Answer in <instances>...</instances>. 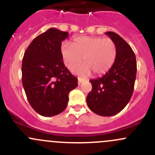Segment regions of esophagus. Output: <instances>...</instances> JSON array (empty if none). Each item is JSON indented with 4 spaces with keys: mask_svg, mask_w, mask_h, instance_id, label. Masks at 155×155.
Wrapping results in <instances>:
<instances>
[{
    "mask_svg": "<svg viewBox=\"0 0 155 155\" xmlns=\"http://www.w3.org/2000/svg\"><path fill=\"white\" fill-rule=\"evenodd\" d=\"M83 81H84L83 79H81V78H78V84H79H79L82 83V82H83Z\"/></svg>",
    "mask_w": 155,
    "mask_h": 155,
    "instance_id": "1",
    "label": "esophagus"
}]
</instances>
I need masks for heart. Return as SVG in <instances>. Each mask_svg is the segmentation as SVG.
I'll use <instances>...</instances> for the list:
<instances>
[{
    "label": "heart",
    "mask_w": 155,
    "mask_h": 155,
    "mask_svg": "<svg viewBox=\"0 0 155 155\" xmlns=\"http://www.w3.org/2000/svg\"><path fill=\"white\" fill-rule=\"evenodd\" d=\"M62 58L69 70H73L82 61L85 64L73 73L85 76L91 71L97 76L107 73L113 66L117 57V46L110 38L82 36L73 39V43H63L61 47Z\"/></svg>",
    "instance_id": "1"
}]
</instances>
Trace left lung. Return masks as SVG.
<instances>
[{"label": "left lung", "mask_w": 155, "mask_h": 155, "mask_svg": "<svg viewBox=\"0 0 155 155\" xmlns=\"http://www.w3.org/2000/svg\"><path fill=\"white\" fill-rule=\"evenodd\" d=\"M115 43L117 57L112 68L101 78L91 79L92 90L86 101L89 109L101 116H112L129 103L137 75L134 51L125 40L112 31L105 33Z\"/></svg>", "instance_id": "obj_1"}]
</instances>
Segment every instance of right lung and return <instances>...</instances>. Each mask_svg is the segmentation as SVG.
Listing matches in <instances>:
<instances>
[{
  "label": "right lung",
  "mask_w": 155,
  "mask_h": 155,
  "mask_svg": "<svg viewBox=\"0 0 155 155\" xmlns=\"http://www.w3.org/2000/svg\"><path fill=\"white\" fill-rule=\"evenodd\" d=\"M69 33L49 28L33 40L21 65L22 85L28 101L40 115L51 117L66 109L70 91L78 85L62 61L61 42Z\"/></svg>",
  "instance_id": "obj_1"
}]
</instances>
